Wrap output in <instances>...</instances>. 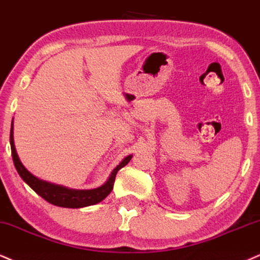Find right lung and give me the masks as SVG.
<instances>
[{"mask_svg": "<svg viewBox=\"0 0 260 260\" xmlns=\"http://www.w3.org/2000/svg\"><path fill=\"white\" fill-rule=\"evenodd\" d=\"M13 129H14V125H13L12 120L9 142H11L13 162H14V166L15 169H17L19 176H20L22 181L30 185V188L34 189L40 197L43 198L44 200L48 201L49 204L55 205V206L66 208H81L100 203V201L104 200V199L111 193L112 189H113L117 172L119 171L121 168H124V166L130 161L131 158H133L131 154L125 156V158L119 162V165H117V168L113 169L110 177H108L107 181H106L101 187L94 189H71L63 187V185L54 184L50 183V182L40 179L35 175H32L31 172L22 165L14 146V136H13L14 133H13Z\"/></svg>", "mask_w": 260, "mask_h": 260, "instance_id": "right-lung-1", "label": "right lung"}]
</instances>
